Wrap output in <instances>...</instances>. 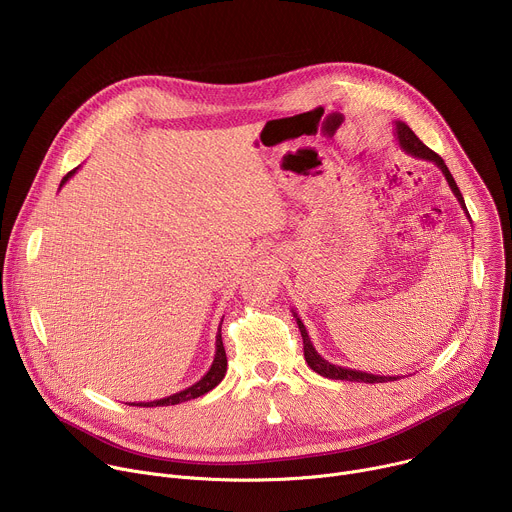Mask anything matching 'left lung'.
<instances>
[{
  "mask_svg": "<svg viewBox=\"0 0 512 512\" xmlns=\"http://www.w3.org/2000/svg\"><path fill=\"white\" fill-rule=\"evenodd\" d=\"M395 135H397V141H399L401 150H403L405 154H409V156H413V158H419V160H425V162H433L437 168L442 170V174L446 176V180H448V184H450L454 196L458 198L462 210H464L466 216L470 218L468 208H466V202H464V198H462V192H460V188H458L454 176L450 174L446 162H444L440 156H437L435 152H431V150L427 148V145H423V141L409 129L407 123L395 121ZM291 312H294V318H296L298 328H300L302 338H304V358H306V362H308V367H310L312 371H316L318 375H322V377H326V379L356 381V383H387V381H397V379H399V377H381V375H373V373H362V371H356V369L338 367V364L328 362V360L322 358V354L314 348V344H312V340H310V336H308V330H306L304 322L300 320V316L296 314V310H291Z\"/></svg>",
  "mask_w": 512,
  "mask_h": 512,
  "instance_id": "1",
  "label": "left lung"
}]
</instances>
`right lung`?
Masks as SVG:
<instances>
[{
	"instance_id": "obj_1",
	"label": "right lung",
	"mask_w": 512,
	"mask_h": 512,
	"mask_svg": "<svg viewBox=\"0 0 512 512\" xmlns=\"http://www.w3.org/2000/svg\"><path fill=\"white\" fill-rule=\"evenodd\" d=\"M79 168H75L72 172H68L62 182H60V188L68 182V178H72V174H75ZM223 324V320H221ZM225 373H227V352H225V346H223V336H221V330H218L216 334V354H214V360L210 364V369L206 371V375L196 381L194 385L170 395V397H164V399H156V401H139V403H129V405H137V407H166V405H178V403H184V401H190V399H196V397H202L204 393L212 391L218 383H221L225 379Z\"/></svg>"
}]
</instances>
